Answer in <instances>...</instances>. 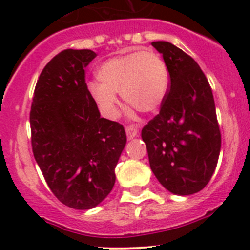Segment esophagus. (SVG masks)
Masks as SVG:
<instances>
[{"mask_svg": "<svg viewBox=\"0 0 250 250\" xmlns=\"http://www.w3.org/2000/svg\"><path fill=\"white\" fill-rule=\"evenodd\" d=\"M138 132H139V130L137 129L135 125H127V127H125V133H127L128 139H133V138L137 137Z\"/></svg>", "mask_w": 250, "mask_h": 250, "instance_id": "34e87169", "label": "esophagus"}]
</instances>
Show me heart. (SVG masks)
Wrapping results in <instances>:
<instances>
[{
    "mask_svg": "<svg viewBox=\"0 0 250 250\" xmlns=\"http://www.w3.org/2000/svg\"><path fill=\"white\" fill-rule=\"evenodd\" d=\"M97 77L99 83L90 82L88 92L107 118L117 117L116 93H121L122 99L132 105V110L153 112L165 100L169 85L165 62L151 50L111 58L100 65Z\"/></svg>",
    "mask_w": 250,
    "mask_h": 250,
    "instance_id": "1",
    "label": "heart"
}]
</instances>
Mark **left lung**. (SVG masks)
<instances>
[{"label": "left lung", "instance_id": "8db88e82", "mask_svg": "<svg viewBox=\"0 0 250 250\" xmlns=\"http://www.w3.org/2000/svg\"><path fill=\"white\" fill-rule=\"evenodd\" d=\"M169 72L158 115L141 130L152 170L169 192L193 195L210 180L221 147L215 103L206 75L180 48L152 42Z\"/></svg>", "mask_w": 250, "mask_h": 250}]
</instances>
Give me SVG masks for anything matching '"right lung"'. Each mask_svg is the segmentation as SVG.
<instances>
[{"mask_svg":"<svg viewBox=\"0 0 250 250\" xmlns=\"http://www.w3.org/2000/svg\"><path fill=\"white\" fill-rule=\"evenodd\" d=\"M90 49H65L44 66L34 92L30 127L35 160L55 197L90 209L115 185V168L127 143L125 128L100 117L88 92Z\"/></svg>","mask_w":250,"mask_h":250,"instance_id":"1","label":"right lung"}]
</instances>
